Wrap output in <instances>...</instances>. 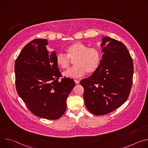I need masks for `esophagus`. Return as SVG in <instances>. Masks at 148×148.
<instances>
[{
  "mask_svg": "<svg viewBox=\"0 0 148 148\" xmlns=\"http://www.w3.org/2000/svg\"><path fill=\"white\" fill-rule=\"evenodd\" d=\"M74 81H75V84H79V81L78 80V79H75Z\"/></svg>",
  "mask_w": 148,
  "mask_h": 148,
  "instance_id": "obj_1",
  "label": "esophagus"
}]
</instances>
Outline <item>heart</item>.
<instances>
[{
	"label": "heart",
	"mask_w": 148,
	"mask_h": 148,
	"mask_svg": "<svg viewBox=\"0 0 148 148\" xmlns=\"http://www.w3.org/2000/svg\"><path fill=\"white\" fill-rule=\"evenodd\" d=\"M67 54L60 53L56 57L57 64L62 69L69 67L70 59L74 60V67L62 73L70 78L81 77L87 72L89 74L95 73L99 67L101 56L99 50L88 46L81 42H76L66 49Z\"/></svg>",
	"instance_id": "1"
}]
</instances>
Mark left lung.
<instances>
[{
    "mask_svg": "<svg viewBox=\"0 0 148 148\" xmlns=\"http://www.w3.org/2000/svg\"><path fill=\"white\" fill-rule=\"evenodd\" d=\"M101 47L103 54L99 67L80 81L84 103L95 115L109 114L127 100L134 74L132 58L122 42L104 37Z\"/></svg>",
    "mask_w": 148,
    "mask_h": 148,
    "instance_id": "obj_1",
    "label": "left lung"
}]
</instances>
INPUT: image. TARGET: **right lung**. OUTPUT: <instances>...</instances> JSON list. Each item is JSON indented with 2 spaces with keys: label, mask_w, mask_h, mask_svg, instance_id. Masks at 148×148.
<instances>
[{
  "label": "right lung",
  "mask_w": 148,
  "mask_h": 148,
  "mask_svg": "<svg viewBox=\"0 0 148 148\" xmlns=\"http://www.w3.org/2000/svg\"><path fill=\"white\" fill-rule=\"evenodd\" d=\"M47 45V40L37 38L25 46L15 61V83L18 95L32 114L54 120L64 114L75 82L66 77L60 79L56 53L49 52Z\"/></svg>",
  "instance_id": "obj_1"
}]
</instances>
